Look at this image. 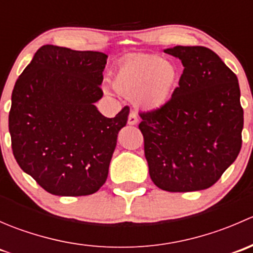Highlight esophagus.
I'll list each match as a JSON object with an SVG mask.
<instances>
[{
	"mask_svg": "<svg viewBox=\"0 0 253 253\" xmlns=\"http://www.w3.org/2000/svg\"><path fill=\"white\" fill-rule=\"evenodd\" d=\"M138 124V115L134 111H131L128 115V125L133 126V125Z\"/></svg>",
	"mask_w": 253,
	"mask_h": 253,
	"instance_id": "34e87169",
	"label": "esophagus"
}]
</instances>
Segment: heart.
Listing matches in <instances>:
<instances>
[{
  "label": "heart",
  "mask_w": 253,
  "mask_h": 253,
  "mask_svg": "<svg viewBox=\"0 0 253 253\" xmlns=\"http://www.w3.org/2000/svg\"><path fill=\"white\" fill-rule=\"evenodd\" d=\"M180 68L158 55H141L122 63L112 77L117 93L145 110H159L171 100L180 83Z\"/></svg>",
  "instance_id": "b5f03b06"
}]
</instances>
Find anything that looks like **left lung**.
I'll return each instance as SVG.
<instances>
[{
    "label": "left lung",
    "instance_id": "left-lung-1",
    "mask_svg": "<svg viewBox=\"0 0 253 253\" xmlns=\"http://www.w3.org/2000/svg\"><path fill=\"white\" fill-rule=\"evenodd\" d=\"M164 52L180 58L183 72L167 105L139 114L150 178L169 192L206 190L241 149L239 81L208 47L175 46Z\"/></svg>",
    "mask_w": 253,
    "mask_h": 253
}]
</instances>
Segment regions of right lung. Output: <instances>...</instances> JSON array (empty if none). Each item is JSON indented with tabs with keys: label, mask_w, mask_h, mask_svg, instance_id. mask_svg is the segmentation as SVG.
<instances>
[{
	"label": "right lung",
	"mask_w": 253,
	"mask_h": 253,
	"mask_svg": "<svg viewBox=\"0 0 253 253\" xmlns=\"http://www.w3.org/2000/svg\"><path fill=\"white\" fill-rule=\"evenodd\" d=\"M108 55L44 45L17 79L8 117L20 169L55 196H88L105 183L129 109L112 119L95 103Z\"/></svg>",
	"instance_id": "right-lung-1"
}]
</instances>
